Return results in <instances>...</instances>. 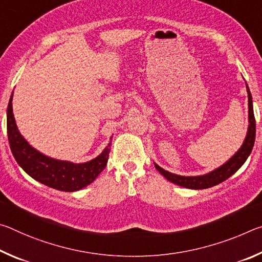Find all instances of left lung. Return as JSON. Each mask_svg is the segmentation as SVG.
<instances>
[{"instance_id":"8db88e82","label":"left lung","mask_w":262,"mask_h":262,"mask_svg":"<svg viewBox=\"0 0 262 262\" xmlns=\"http://www.w3.org/2000/svg\"><path fill=\"white\" fill-rule=\"evenodd\" d=\"M246 91L248 97V128L246 137L243 142L242 147L238 149V151L228 162H225L223 165L215 168V170H212L209 173L194 177H185L171 173V172L164 170V168L157 165L156 163H154L155 167L159 171V173L163 174L171 183L190 189H205L212 187V186L221 184L222 181L227 180L232 174L236 173L239 168L242 167L243 164L246 162L248 156H250L255 141V118L253 113V103H252V95L247 84Z\"/></svg>"}]
</instances>
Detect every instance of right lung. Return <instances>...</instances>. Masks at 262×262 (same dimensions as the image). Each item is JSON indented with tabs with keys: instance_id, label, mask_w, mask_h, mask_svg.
I'll list each match as a JSON object with an SVG mask.
<instances>
[{
	"instance_id": "1",
	"label": "right lung",
	"mask_w": 262,
	"mask_h": 262,
	"mask_svg": "<svg viewBox=\"0 0 262 262\" xmlns=\"http://www.w3.org/2000/svg\"><path fill=\"white\" fill-rule=\"evenodd\" d=\"M12 96L7 110V130L11 152L18 165L34 180L62 192H76L94 183L107 164L112 137L99 156L85 163L60 161L34 149L18 130L12 113Z\"/></svg>"
}]
</instances>
